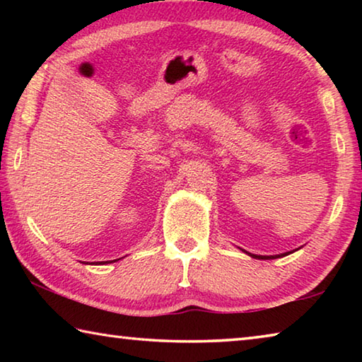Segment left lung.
I'll list each match as a JSON object with an SVG mask.
<instances>
[{
  "mask_svg": "<svg viewBox=\"0 0 362 362\" xmlns=\"http://www.w3.org/2000/svg\"><path fill=\"white\" fill-rule=\"evenodd\" d=\"M243 252L249 254L252 259H259V260H272V259H279V257H284V255H289L292 252H296V250H291V252H284V254H278V255H257V254H250L247 250H243Z\"/></svg>",
  "mask_w": 362,
  "mask_h": 362,
  "instance_id": "8db88e82",
  "label": "left lung"
}]
</instances>
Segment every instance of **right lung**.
Returning a JSON list of instances; mask_svg holds the SVG:
<instances>
[{"mask_svg": "<svg viewBox=\"0 0 362 362\" xmlns=\"http://www.w3.org/2000/svg\"><path fill=\"white\" fill-rule=\"evenodd\" d=\"M118 260H119V259H118ZM112 262H116V260H112ZM103 263H108V262H103ZM103 263H102V262H100V263L97 262V265H103Z\"/></svg>", "mask_w": 362, "mask_h": 362, "instance_id": "1", "label": "right lung"}]
</instances>
